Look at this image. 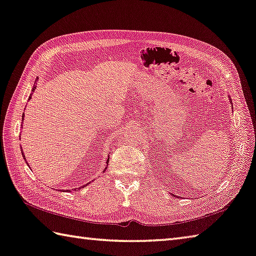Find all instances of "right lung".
I'll return each mask as SVG.
<instances>
[{
  "instance_id": "obj_1",
  "label": "right lung",
  "mask_w": 256,
  "mask_h": 256,
  "mask_svg": "<svg viewBox=\"0 0 256 256\" xmlns=\"http://www.w3.org/2000/svg\"><path fill=\"white\" fill-rule=\"evenodd\" d=\"M36 86L34 85V88H32V92H34V90H36ZM29 100H31V95H30V97H29ZM22 118H23V116H22ZM22 122H23V120H22ZM21 152H22V156H23V159H24V161L26 162V158H24V153H23V150H22V148H21ZM108 160H110V159H108V161H106V164H108ZM105 169H106V168H105ZM82 188H84V186H82Z\"/></svg>"
}]
</instances>
